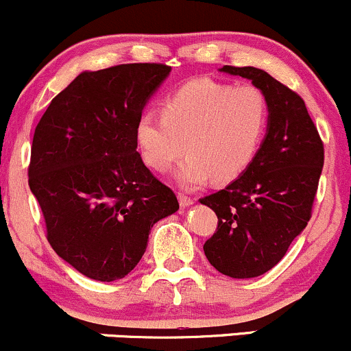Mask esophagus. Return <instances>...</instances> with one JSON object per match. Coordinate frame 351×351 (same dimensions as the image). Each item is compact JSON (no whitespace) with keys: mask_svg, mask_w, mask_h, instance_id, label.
Segmentation results:
<instances>
[{"mask_svg":"<svg viewBox=\"0 0 351 351\" xmlns=\"http://www.w3.org/2000/svg\"><path fill=\"white\" fill-rule=\"evenodd\" d=\"M178 199H180V204L183 208H186V206H189V204L195 203V198H193V196L186 195V193H183V191L178 193Z\"/></svg>","mask_w":351,"mask_h":351,"instance_id":"34e87169","label":"esophagus"}]
</instances>
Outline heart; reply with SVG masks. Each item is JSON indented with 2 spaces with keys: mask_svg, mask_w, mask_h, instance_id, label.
Masks as SVG:
<instances>
[{
  "mask_svg": "<svg viewBox=\"0 0 351 351\" xmlns=\"http://www.w3.org/2000/svg\"><path fill=\"white\" fill-rule=\"evenodd\" d=\"M271 107L263 88L195 79L165 99L162 112L147 110L136 122L143 160L163 173L184 152L176 180L186 188L211 178L229 183L251 167L269 127Z\"/></svg>",
  "mask_w": 351,
  "mask_h": 351,
  "instance_id": "obj_1",
  "label": "heart"
}]
</instances>
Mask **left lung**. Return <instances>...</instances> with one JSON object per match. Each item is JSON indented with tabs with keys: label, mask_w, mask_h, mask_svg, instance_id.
Returning <instances> with one entry per match:
<instances>
[{
	"label": "left lung",
	"mask_w": 351,
	"mask_h": 351,
	"mask_svg": "<svg viewBox=\"0 0 351 351\" xmlns=\"http://www.w3.org/2000/svg\"><path fill=\"white\" fill-rule=\"evenodd\" d=\"M221 71L251 79L271 107L267 134L251 167L199 199L217 216L215 234L203 245L208 261L224 276L249 279L271 271L307 226L324 168V142L292 88L256 67Z\"/></svg>",
	"instance_id": "left-lung-1"
}]
</instances>
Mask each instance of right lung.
Masks as SVG:
<instances>
[{
  "mask_svg": "<svg viewBox=\"0 0 351 351\" xmlns=\"http://www.w3.org/2000/svg\"><path fill=\"white\" fill-rule=\"evenodd\" d=\"M167 64H119L82 72L36 125L29 188L51 247L90 279H122L142 259L156 221L178 211L171 188L136 152L143 106Z\"/></svg>",
  "mask_w": 351,
  "mask_h": 351,
  "instance_id": "right-lung-1",
  "label": "right lung"
}]
</instances>
